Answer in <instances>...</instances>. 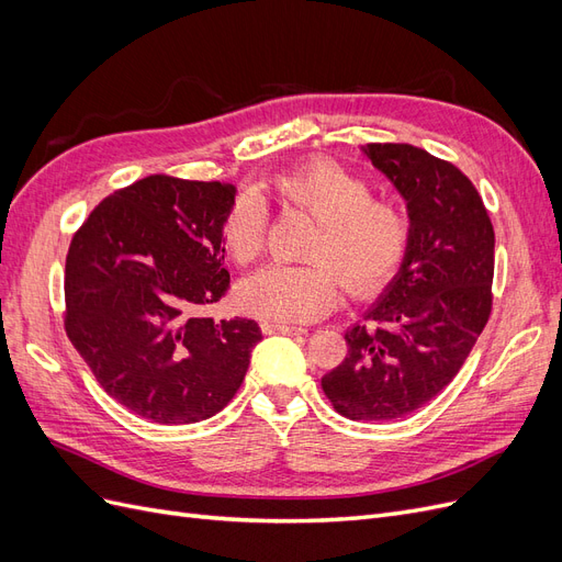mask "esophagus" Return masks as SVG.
<instances>
[{
    "instance_id": "34e87169",
    "label": "esophagus",
    "mask_w": 562,
    "mask_h": 562,
    "mask_svg": "<svg viewBox=\"0 0 562 562\" xmlns=\"http://www.w3.org/2000/svg\"><path fill=\"white\" fill-rule=\"evenodd\" d=\"M265 335H304V328L295 326H279V323H262Z\"/></svg>"
}]
</instances>
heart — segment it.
Returning a JSON list of instances; mask_svg holds the SVG:
<instances>
[{"label": "heart", "instance_id": "obj_1", "mask_svg": "<svg viewBox=\"0 0 562 562\" xmlns=\"http://www.w3.org/2000/svg\"><path fill=\"white\" fill-rule=\"evenodd\" d=\"M288 209L316 220L302 265H271L239 288L241 307L265 323L295 326L328 314L339 300V279L351 295L382 285L407 246L401 203L372 196L361 176L326 159L302 164L262 184ZM265 209L255 199L236 201L225 217V248L236 265H250L265 246Z\"/></svg>", "mask_w": 562, "mask_h": 562}]
</instances>
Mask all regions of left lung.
Segmentation results:
<instances>
[{
	"mask_svg": "<svg viewBox=\"0 0 562 562\" xmlns=\"http://www.w3.org/2000/svg\"><path fill=\"white\" fill-rule=\"evenodd\" d=\"M405 199L407 246L396 277L347 333V356L321 378L353 422L415 413L467 361L492 310L495 229L481 194L450 161L396 143L361 147Z\"/></svg>",
	"mask_w": 562,
	"mask_h": 562,
	"instance_id": "obj_1",
	"label": "left lung"
}]
</instances>
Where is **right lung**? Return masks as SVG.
I'll use <instances>...</instances> for the list:
<instances>
[{
	"mask_svg": "<svg viewBox=\"0 0 562 562\" xmlns=\"http://www.w3.org/2000/svg\"><path fill=\"white\" fill-rule=\"evenodd\" d=\"M236 187L147 176L116 190L72 236L65 330L98 384L157 424L209 419L234 398L262 333L213 321L229 288L225 217Z\"/></svg>",
	"mask_w": 562,
	"mask_h": 562,
	"instance_id": "add662e5",
	"label": "right lung"
}]
</instances>
